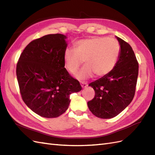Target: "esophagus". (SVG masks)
<instances>
[{
  "mask_svg": "<svg viewBox=\"0 0 155 155\" xmlns=\"http://www.w3.org/2000/svg\"><path fill=\"white\" fill-rule=\"evenodd\" d=\"M81 86H82V87L83 88L86 87L87 86V85H88L87 84L86 82H81Z\"/></svg>",
  "mask_w": 155,
  "mask_h": 155,
  "instance_id": "obj_1",
  "label": "esophagus"
}]
</instances>
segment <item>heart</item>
I'll list each match as a JSON object with an SVG mask.
<instances>
[{
  "mask_svg": "<svg viewBox=\"0 0 155 155\" xmlns=\"http://www.w3.org/2000/svg\"><path fill=\"white\" fill-rule=\"evenodd\" d=\"M120 53V43L116 39L93 37L81 39L75 43L74 48L65 51L64 65L71 74H74L84 61L86 65L77 74L78 78H90L94 74L97 77H103L114 70Z\"/></svg>",
  "mask_w": 155,
  "mask_h": 155,
  "instance_id": "heart-1",
  "label": "heart"
}]
</instances>
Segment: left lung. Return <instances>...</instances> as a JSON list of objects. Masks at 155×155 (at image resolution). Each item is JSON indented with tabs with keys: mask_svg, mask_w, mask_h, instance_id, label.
<instances>
[{
	"mask_svg": "<svg viewBox=\"0 0 155 155\" xmlns=\"http://www.w3.org/2000/svg\"><path fill=\"white\" fill-rule=\"evenodd\" d=\"M121 53L116 67L105 77L90 83L95 96L88 101L91 113L102 119H110L121 112L134 98L139 65L129 43L117 37Z\"/></svg>",
	"mask_w": 155,
	"mask_h": 155,
	"instance_id": "obj_1",
	"label": "left lung"
}]
</instances>
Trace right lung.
Instances as JSON below:
<instances>
[{"instance_id":"add662e5","label":"right lung","mask_w":155,"mask_h":155,"mask_svg":"<svg viewBox=\"0 0 155 155\" xmlns=\"http://www.w3.org/2000/svg\"><path fill=\"white\" fill-rule=\"evenodd\" d=\"M66 36L48 34L28 44L20 55L16 74L20 94L27 107L39 116L53 118L69 107L70 95L82 90L64 68Z\"/></svg>"}]
</instances>
